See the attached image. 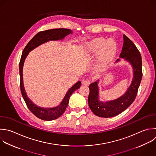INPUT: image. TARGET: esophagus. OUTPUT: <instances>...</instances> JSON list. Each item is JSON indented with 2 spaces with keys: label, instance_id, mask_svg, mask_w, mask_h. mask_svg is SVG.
I'll return each mask as SVG.
<instances>
[{
  "label": "esophagus",
  "instance_id": "34e87169",
  "mask_svg": "<svg viewBox=\"0 0 156 156\" xmlns=\"http://www.w3.org/2000/svg\"><path fill=\"white\" fill-rule=\"evenodd\" d=\"M82 83H83V85H86V86L89 85L90 84V80L88 79H85L82 81Z\"/></svg>",
  "mask_w": 156,
  "mask_h": 156
}]
</instances>
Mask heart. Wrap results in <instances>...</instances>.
<instances>
[{
  "mask_svg": "<svg viewBox=\"0 0 156 156\" xmlns=\"http://www.w3.org/2000/svg\"><path fill=\"white\" fill-rule=\"evenodd\" d=\"M101 47H102L101 51V65L103 66L113 57L116 50V44L113 41L109 40L105 42L104 38H98L88 43V50L91 52H95Z\"/></svg>",
  "mask_w": 156,
  "mask_h": 156,
  "instance_id": "heart-1",
  "label": "heart"
}]
</instances>
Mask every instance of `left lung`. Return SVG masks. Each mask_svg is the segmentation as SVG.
Masks as SVG:
<instances>
[{"label": "left lung", "mask_w": 156, "mask_h": 156, "mask_svg": "<svg viewBox=\"0 0 156 156\" xmlns=\"http://www.w3.org/2000/svg\"><path fill=\"white\" fill-rule=\"evenodd\" d=\"M123 46L119 57L128 62L132 66L133 79L126 92L116 99L101 102L99 99V80L89 86L88 105L93 113L98 116L110 118L124 111L134 101L142 78V61L141 54L134 43L123 35ZM119 58L115 62H118Z\"/></svg>", "instance_id": "8db88e82"}]
</instances>
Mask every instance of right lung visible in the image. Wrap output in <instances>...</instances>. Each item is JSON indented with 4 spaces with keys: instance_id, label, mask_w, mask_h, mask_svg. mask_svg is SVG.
I'll list each match as a JSON object with an SVG mask.
<instances>
[{
    "instance_id": "add662e5",
    "label": "right lung",
    "mask_w": 156,
    "mask_h": 156,
    "mask_svg": "<svg viewBox=\"0 0 156 156\" xmlns=\"http://www.w3.org/2000/svg\"><path fill=\"white\" fill-rule=\"evenodd\" d=\"M73 33L72 30L68 29H53L38 32L28 43L25 47L21 55L20 62V88L23 99L30 112L37 118L44 121H52L59 118L65 111L69 102V98L74 91L79 89L81 85L80 81L75 83L66 93L65 98L60 104L53 108H43L36 105L27 96L24 83L23 76V65L26 57L29 52L38 46L49 41H57L63 40L64 38Z\"/></svg>"
}]
</instances>
